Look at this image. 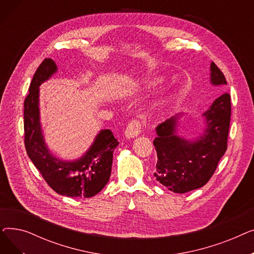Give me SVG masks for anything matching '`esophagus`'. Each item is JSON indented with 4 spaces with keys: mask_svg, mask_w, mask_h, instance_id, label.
I'll list each match as a JSON object with an SVG mask.
<instances>
[{
    "mask_svg": "<svg viewBox=\"0 0 254 254\" xmlns=\"http://www.w3.org/2000/svg\"><path fill=\"white\" fill-rule=\"evenodd\" d=\"M141 128H142L141 122H139L137 119L131 120L126 128L125 136L127 138H135L141 132Z\"/></svg>",
    "mask_w": 254,
    "mask_h": 254,
    "instance_id": "34e87169",
    "label": "esophagus"
}]
</instances>
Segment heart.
Returning a JSON list of instances; mask_svg holds the SVG:
<instances>
[{"label":"heart","instance_id":"heart-1","mask_svg":"<svg viewBox=\"0 0 254 254\" xmlns=\"http://www.w3.org/2000/svg\"><path fill=\"white\" fill-rule=\"evenodd\" d=\"M161 83H162V79H153L152 81H149V82L147 83V85H146V87H148V88L155 87V86H157L158 84H161Z\"/></svg>","mask_w":254,"mask_h":254}]
</instances>
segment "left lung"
Returning <instances> with one entry per match:
<instances>
[{
    "mask_svg": "<svg viewBox=\"0 0 254 254\" xmlns=\"http://www.w3.org/2000/svg\"><path fill=\"white\" fill-rule=\"evenodd\" d=\"M210 72L212 85H226L224 75L213 62ZM182 115L173 116L157 126V137L153 141L157 154L154 177L176 193L202 188L214 174L228 148L231 97L229 93H223L202 114L206 127L193 140L177 135Z\"/></svg>",
    "mask_w": 254,
    "mask_h": 254,
    "instance_id": "left-lung-1",
    "label": "left lung"
}]
</instances>
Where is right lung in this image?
Here are the masks:
<instances>
[{
	"instance_id": "1",
	"label": "right lung",
	"mask_w": 254,
	"mask_h": 254,
	"mask_svg": "<svg viewBox=\"0 0 254 254\" xmlns=\"http://www.w3.org/2000/svg\"><path fill=\"white\" fill-rule=\"evenodd\" d=\"M57 71L53 60L45 59L33 77L23 109L25 150L56 192L70 197H91L108 183L113 151L119 142L110 129H102L85 154L75 161H63L49 151L40 124L39 86Z\"/></svg>"
}]
</instances>
